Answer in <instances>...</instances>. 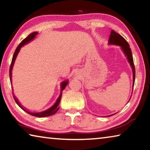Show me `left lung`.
<instances>
[{
	"label": "left lung",
	"mask_w": 150,
	"mask_h": 150,
	"mask_svg": "<svg viewBox=\"0 0 150 150\" xmlns=\"http://www.w3.org/2000/svg\"><path fill=\"white\" fill-rule=\"evenodd\" d=\"M108 44L120 45L122 48V51L124 52V54L126 55V56L127 57V59H128V62L130 63V64L131 65L132 69L133 87H134V81H135V67H134V64L132 54V51H131V49L130 47V45H129V44H128V43L127 42L126 40L124 39L121 35H120L119 34H118V33H116V32L114 31V30H112L111 32H110V36H109ZM130 98H131V97H130ZM112 115L108 116H110Z\"/></svg>",
	"instance_id": "obj_1"
}]
</instances>
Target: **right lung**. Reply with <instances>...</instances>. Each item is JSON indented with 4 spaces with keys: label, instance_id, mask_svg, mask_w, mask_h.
Returning <instances> with one entry per match:
<instances>
[{
    "label": "right lung",
    "instance_id": "right-lung-1",
    "mask_svg": "<svg viewBox=\"0 0 150 150\" xmlns=\"http://www.w3.org/2000/svg\"><path fill=\"white\" fill-rule=\"evenodd\" d=\"M38 34V32H34L33 33H31L29 35H28V36L26 38L24 39L22 41L20 42V44L18 45V46L16 47V50H15L14 52V54L13 55V57H12V62H11V67H10V80H12V67H13V65H14V63L15 62V59H16V58L17 57V55L18 54L19 51L20 50V48H21L22 46H23L24 45L28 44V43L30 42V41H32V40L35 37V35ZM12 83V82H11ZM68 84V81H63V82L62 83V85H61V87H62V89H61V93L59 96V97H58L57 100L56 101V103L54 104V105L52 106V107L50 108L49 109H47L46 110H44L43 112H30L28 111L26 109H25L24 108L22 107V106L21 105V104L20 103V102L18 100L17 98L15 97V96L13 95V97L14 98V100L15 102L16 103V104L18 105L20 108H21L22 110H24V111H26L27 113H28L29 115H32V116H36V117H40V118H42V117H46V116H52L53 115H54L55 113H56L57 110H59V103H60V100H61V98H62V91L65 88L66 86Z\"/></svg>",
    "mask_w": 150,
    "mask_h": 150
}]
</instances>
